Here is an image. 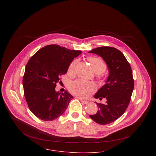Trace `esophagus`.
<instances>
[{
    "mask_svg": "<svg viewBox=\"0 0 156 156\" xmlns=\"http://www.w3.org/2000/svg\"><path fill=\"white\" fill-rule=\"evenodd\" d=\"M80 101H81L82 103H83V104H85V105L88 104V103H89V101H85V100H82V99H80Z\"/></svg>",
    "mask_w": 156,
    "mask_h": 156,
    "instance_id": "1",
    "label": "esophagus"
}]
</instances>
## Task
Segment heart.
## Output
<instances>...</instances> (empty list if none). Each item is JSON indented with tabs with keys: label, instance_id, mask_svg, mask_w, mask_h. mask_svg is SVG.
<instances>
[{
	"label": "heart",
	"instance_id": "1",
	"mask_svg": "<svg viewBox=\"0 0 156 156\" xmlns=\"http://www.w3.org/2000/svg\"><path fill=\"white\" fill-rule=\"evenodd\" d=\"M88 61L96 73L97 76L100 79H103L101 73L107 69V64L101 58L97 56H89L87 58ZM77 62V60L73 61L68 68V73L72 74L74 72V67ZM68 89L70 92L81 98H86L95 90L96 86L94 83L85 82L80 80H76L69 84Z\"/></svg>",
	"mask_w": 156,
	"mask_h": 156
}]
</instances>
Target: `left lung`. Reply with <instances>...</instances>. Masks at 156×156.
Returning a JSON list of instances; mask_svg holds the SVG:
<instances>
[{
	"label": "left lung",
	"instance_id": "left-lung-1",
	"mask_svg": "<svg viewBox=\"0 0 156 156\" xmlns=\"http://www.w3.org/2000/svg\"><path fill=\"white\" fill-rule=\"evenodd\" d=\"M89 53L102 57L109 68L106 83L94 95L100 100L105 98L106 103H96L98 111L89 116L95 122L106 125L118 119L128 108L134 88L133 72L123 53L115 47H97Z\"/></svg>",
	"mask_w": 156,
	"mask_h": 156
}]
</instances>
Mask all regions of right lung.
Here are the masks:
<instances>
[{"instance_id": "obj_1", "label": "right lung", "mask_w": 156, "mask_h": 156, "mask_svg": "<svg viewBox=\"0 0 156 156\" xmlns=\"http://www.w3.org/2000/svg\"><path fill=\"white\" fill-rule=\"evenodd\" d=\"M81 53L80 50L48 45L29 60L23 77L24 95L30 111L40 119L53 121L67 109L73 97L67 90L56 92L55 87L73 59Z\"/></svg>"}]
</instances>
